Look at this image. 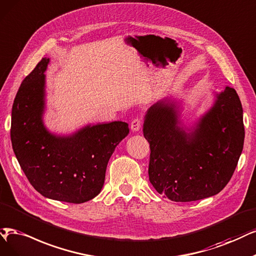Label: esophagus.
I'll use <instances>...</instances> for the list:
<instances>
[{"label":"esophagus","mask_w":256,"mask_h":256,"mask_svg":"<svg viewBox=\"0 0 256 256\" xmlns=\"http://www.w3.org/2000/svg\"><path fill=\"white\" fill-rule=\"evenodd\" d=\"M141 124H142V121L138 118H135V119H133V121L130 122V128L133 132H138L141 128Z\"/></svg>","instance_id":"obj_1"}]
</instances>
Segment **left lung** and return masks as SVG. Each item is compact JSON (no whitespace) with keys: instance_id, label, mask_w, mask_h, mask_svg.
<instances>
[{"instance_id":"left-lung-1","label":"left lung","mask_w":256,"mask_h":256,"mask_svg":"<svg viewBox=\"0 0 256 256\" xmlns=\"http://www.w3.org/2000/svg\"><path fill=\"white\" fill-rule=\"evenodd\" d=\"M195 126L180 119V103L159 100L144 116V136L150 155V182L173 202H195L218 194L230 182L242 152V106L226 86Z\"/></svg>"}]
</instances>
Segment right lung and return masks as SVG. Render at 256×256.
Returning a JSON list of instances; mask_svg holds the SVG:
<instances>
[{"label": "right lung", "mask_w": 256, "mask_h": 256, "mask_svg": "<svg viewBox=\"0 0 256 256\" xmlns=\"http://www.w3.org/2000/svg\"><path fill=\"white\" fill-rule=\"evenodd\" d=\"M48 63L50 58L38 63L16 92L12 144L24 174L41 195L82 204L101 192L108 160L130 128L126 122L112 121L86 126L68 136L52 134L43 121Z\"/></svg>", "instance_id": "right-lung-1"}]
</instances>
